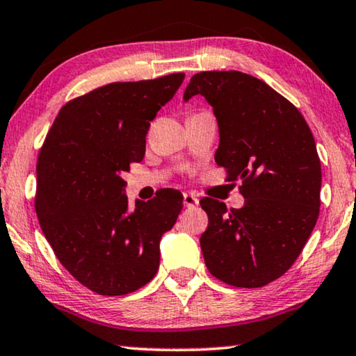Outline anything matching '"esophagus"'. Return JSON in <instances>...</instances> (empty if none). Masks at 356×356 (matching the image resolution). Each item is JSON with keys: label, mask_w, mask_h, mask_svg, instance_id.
Returning a JSON list of instances; mask_svg holds the SVG:
<instances>
[{"label": "esophagus", "mask_w": 356, "mask_h": 356, "mask_svg": "<svg viewBox=\"0 0 356 356\" xmlns=\"http://www.w3.org/2000/svg\"><path fill=\"white\" fill-rule=\"evenodd\" d=\"M183 204H184V207H196V206H199V199H197L196 194L184 193L183 194Z\"/></svg>", "instance_id": "1"}]
</instances>
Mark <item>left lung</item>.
Here are the masks:
<instances>
[{"instance_id":"1","label":"left lung","mask_w":356,"mask_h":356,"mask_svg":"<svg viewBox=\"0 0 356 356\" xmlns=\"http://www.w3.org/2000/svg\"><path fill=\"white\" fill-rule=\"evenodd\" d=\"M202 95L218 126L216 162L241 179V209L204 197L201 250L209 272L241 289L279 279L300 256L319 216L321 162L309 126L285 97L240 71L191 77L183 100Z\"/></svg>"}]
</instances>
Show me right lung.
I'll list each match as a JSON object with an SVG mask.
<instances>
[{
	"instance_id": "add662e5",
	"label": "right lung",
	"mask_w": 356,
	"mask_h": 356,
	"mask_svg": "<svg viewBox=\"0 0 356 356\" xmlns=\"http://www.w3.org/2000/svg\"><path fill=\"white\" fill-rule=\"evenodd\" d=\"M183 81L177 72L113 82L67 102L38 155L43 235L67 272L95 293H131L157 274L160 240L177 222L183 194L163 189L131 209L123 173L144 159L150 121Z\"/></svg>"
}]
</instances>
